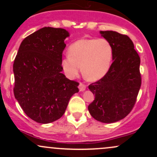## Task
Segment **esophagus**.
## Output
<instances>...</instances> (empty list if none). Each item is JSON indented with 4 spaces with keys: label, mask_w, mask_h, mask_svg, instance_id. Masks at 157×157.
Wrapping results in <instances>:
<instances>
[{
    "label": "esophagus",
    "mask_w": 157,
    "mask_h": 157,
    "mask_svg": "<svg viewBox=\"0 0 157 157\" xmlns=\"http://www.w3.org/2000/svg\"><path fill=\"white\" fill-rule=\"evenodd\" d=\"M79 89H80V91H83L86 90V86L82 83V82H80L79 83Z\"/></svg>",
    "instance_id": "esophagus-1"
}]
</instances>
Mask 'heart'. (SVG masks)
I'll use <instances>...</instances> for the list:
<instances>
[{"mask_svg":"<svg viewBox=\"0 0 157 157\" xmlns=\"http://www.w3.org/2000/svg\"><path fill=\"white\" fill-rule=\"evenodd\" d=\"M68 55L61 59V66L69 78L81 70L89 80H98L107 74L113 58V47L105 38L80 39L68 48Z\"/></svg>","mask_w":157,"mask_h":157,"instance_id":"heart-1","label":"heart"}]
</instances>
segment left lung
I'll return each mask as SVG.
<instances>
[{
	"label": "left lung",
	"instance_id": "obj_1",
	"mask_svg": "<svg viewBox=\"0 0 157 157\" xmlns=\"http://www.w3.org/2000/svg\"><path fill=\"white\" fill-rule=\"evenodd\" d=\"M113 47V63L102 78L89 86L95 99L88 109L97 121L112 123L125 118L136 103L142 83L140 57L128 36L101 31Z\"/></svg>",
	"mask_w": 157,
	"mask_h": 157
}]
</instances>
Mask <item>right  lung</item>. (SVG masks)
I'll use <instances>...</instances> for the list:
<instances>
[{
    "mask_svg": "<svg viewBox=\"0 0 157 157\" xmlns=\"http://www.w3.org/2000/svg\"><path fill=\"white\" fill-rule=\"evenodd\" d=\"M68 36L64 29L44 27L23 40L14 60V95L27 116L39 123L60 119L79 91V82L61 72Z\"/></svg>",
    "mask_w": 157,
    "mask_h": 157,
    "instance_id": "obj_1",
    "label": "right lung"
}]
</instances>
